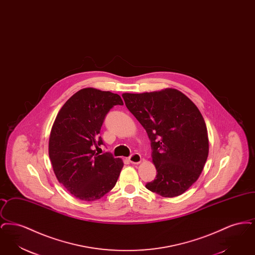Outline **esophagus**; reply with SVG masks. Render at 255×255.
Here are the masks:
<instances>
[{
	"label": "esophagus",
	"mask_w": 255,
	"mask_h": 255,
	"mask_svg": "<svg viewBox=\"0 0 255 255\" xmlns=\"http://www.w3.org/2000/svg\"><path fill=\"white\" fill-rule=\"evenodd\" d=\"M128 159L131 163L136 164V163H139L141 161V156L138 153H133Z\"/></svg>",
	"instance_id": "1"
}]
</instances>
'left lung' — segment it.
I'll return each mask as SVG.
<instances>
[{"instance_id": "1", "label": "left lung", "mask_w": 255, "mask_h": 255, "mask_svg": "<svg viewBox=\"0 0 255 255\" xmlns=\"http://www.w3.org/2000/svg\"><path fill=\"white\" fill-rule=\"evenodd\" d=\"M122 97L151 141L152 160L158 173L146 188L162 197L182 195L198 180L208 156L202 114L175 89L123 94Z\"/></svg>"}]
</instances>
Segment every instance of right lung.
Here are the masks:
<instances>
[{"instance_id": "obj_1", "label": "right lung", "mask_w": 255, "mask_h": 255, "mask_svg": "<svg viewBox=\"0 0 255 255\" xmlns=\"http://www.w3.org/2000/svg\"><path fill=\"white\" fill-rule=\"evenodd\" d=\"M116 105H123L117 94L82 89L63 105L51 128L49 155L55 176L82 201H96L108 193L123 167L121 158L95 150L104 143L99 133Z\"/></svg>"}]
</instances>
